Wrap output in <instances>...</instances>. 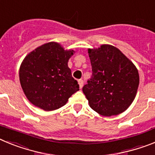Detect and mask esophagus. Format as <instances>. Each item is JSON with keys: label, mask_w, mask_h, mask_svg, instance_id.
<instances>
[{"label": "esophagus", "mask_w": 155, "mask_h": 155, "mask_svg": "<svg viewBox=\"0 0 155 155\" xmlns=\"http://www.w3.org/2000/svg\"><path fill=\"white\" fill-rule=\"evenodd\" d=\"M78 81L79 87H80V88H81L82 86H83V84H84V81H83V80H82V79H79Z\"/></svg>", "instance_id": "esophagus-1"}]
</instances>
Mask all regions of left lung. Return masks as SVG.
Here are the masks:
<instances>
[{
    "mask_svg": "<svg viewBox=\"0 0 155 155\" xmlns=\"http://www.w3.org/2000/svg\"><path fill=\"white\" fill-rule=\"evenodd\" d=\"M88 54L92 74L82 91L90 107L105 116L122 113L136 96L140 81L137 69L110 45L89 49Z\"/></svg>",
    "mask_w": 155,
    "mask_h": 155,
    "instance_id": "left-lung-1",
    "label": "left lung"
}]
</instances>
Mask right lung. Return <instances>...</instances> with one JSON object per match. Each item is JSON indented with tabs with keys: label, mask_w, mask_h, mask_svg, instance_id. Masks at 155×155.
<instances>
[{
	"label": "right lung",
	"mask_w": 155,
	"mask_h": 155,
	"mask_svg": "<svg viewBox=\"0 0 155 155\" xmlns=\"http://www.w3.org/2000/svg\"><path fill=\"white\" fill-rule=\"evenodd\" d=\"M74 50H64L57 42H48L27 55L19 70V79L25 96L45 111L62 107L79 90L71 74L68 60Z\"/></svg>",
	"instance_id": "right-lung-1"
}]
</instances>
